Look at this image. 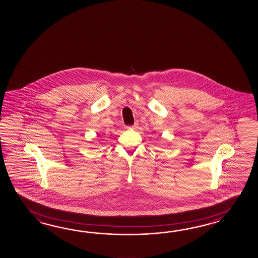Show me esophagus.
<instances>
[{
    "label": "esophagus",
    "instance_id": "esophagus-1",
    "mask_svg": "<svg viewBox=\"0 0 258 258\" xmlns=\"http://www.w3.org/2000/svg\"><path fill=\"white\" fill-rule=\"evenodd\" d=\"M137 125H138V123L137 122H136L134 125H132V128H137Z\"/></svg>",
    "mask_w": 258,
    "mask_h": 258
}]
</instances>
